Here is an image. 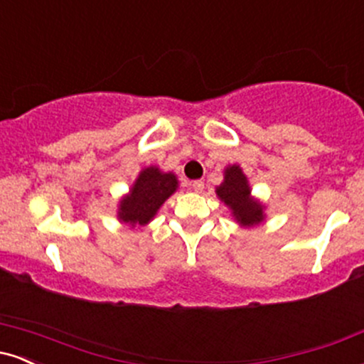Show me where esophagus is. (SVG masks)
Here are the masks:
<instances>
[{
	"label": "esophagus",
	"mask_w": 364,
	"mask_h": 364,
	"mask_svg": "<svg viewBox=\"0 0 364 364\" xmlns=\"http://www.w3.org/2000/svg\"><path fill=\"white\" fill-rule=\"evenodd\" d=\"M203 181H200V179H195V181H191V188H193V191L196 193H200V191H203Z\"/></svg>",
	"instance_id": "1"
}]
</instances>
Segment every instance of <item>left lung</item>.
Returning a JSON list of instances; mask_svg holds the SVG:
<instances>
[{
	"label": "left lung",
	"instance_id": "left-lung-1",
	"mask_svg": "<svg viewBox=\"0 0 364 364\" xmlns=\"http://www.w3.org/2000/svg\"><path fill=\"white\" fill-rule=\"evenodd\" d=\"M215 193L231 208V214L245 228L258 225L265 219L263 205L252 196L248 179L240 166H229L224 169V181L215 188Z\"/></svg>",
	"mask_w": 364,
	"mask_h": 364
}]
</instances>
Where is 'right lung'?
Returning <instances> with one entry per match:
<instances>
[{
	"mask_svg": "<svg viewBox=\"0 0 364 364\" xmlns=\"http://www.w3.org/2000/svg\"><path fill=\"white\" fill-rule=\"evenodd\" d=\"M176 190V174L162 173L156 166L141 169L129 193L121 198L118 219L132 228L149 224L156 217L162 203Z\"/></svg>",
	"mask_w": 364,
	"mask_h": 364,
	"instance_id": "obj_1",
	"label": "right lung"
}]
</instances>
